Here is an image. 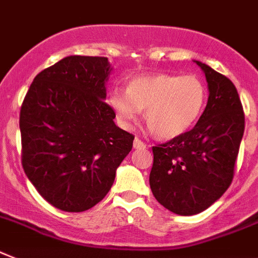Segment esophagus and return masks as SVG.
<instances>
[{
	"label": "esophagus",
	"mask_w": 258,
	"mask_h": 258,
	"mask_svg": "<svg viewBox=\"0 0 258 258\" xmlns=\"http://www.w3.org/2000/svg\"><path fill=\"white\" fill-rule=\"evenodd\" d=\"M134 148H135V149H144V148H147V146L142 142V140L136 138V139L134 140Z\"/></svg>",
	"instance_id": "obj_1"
}]
</instances>
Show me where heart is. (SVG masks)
Here are the masks:
<instances>
[{"instance_id":"1","label":"heart","mask_w":258,"mask_h":258,"mask_svg":"<svg viewBox=\"0 0 258 258\" xmlns=\"http://www.w3.org/2000/svg\"><path fill=\"white\" fill-rule=\"evenodd\" d=\"M207 101L206 85L194 75L153 73L138 76L125 93L114 90L109 103L122 127L130 128L142 111L146 122L161 139L182 136L198 122Z\"/></svg>"}]
</instances>
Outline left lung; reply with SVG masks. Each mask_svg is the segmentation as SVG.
Returning a JSON list of instances; mask_svg holds the SVG:
<instances>
[{
    "label": "left lung",
    "instance_id": "left-lung-1",
    "mask_svg": "<svg viewBox=\"0 0 258 258\" xmlns=\"http://www.w3.org/2000/svg\"><path fill=\"white\" fill-rule=\"evenodd\" d=\"M209 99L192 130L152 147L149 185L160 205L177 215H196L226 192L233 178L245 118L239 93L226 76L197 61Z\"/></svg>",
    "mask_w": 258,
    "mask_h": 258
}]
</instances>
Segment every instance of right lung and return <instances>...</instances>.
Instances as JSON below:
<instances>
[{
	"label": "right lung",
	"mask_w": 258,
	"mask_h": 258,
	"mask_svg": "<svg viewBox=\"0 0 258 258\" xmlns=\"http://www.w3.org/2000/svg\"><path fill=\"white\" fill-rule=\"evenodd\" d=\"M107 57L68 56L36 75L19 116L22 165L56 209L81 213L111 189L135 136L114 123Z\"/></svg>",
	"instance_id": "right-lung-1"
}]
</instances>
